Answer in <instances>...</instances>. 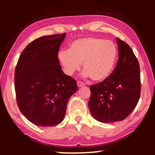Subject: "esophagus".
I'll return each instance as SVG.
<instances>
[{
  "mask_svg": "<svg viewBox=\"0 0 155 155\" xmlns=\"http://www.w3.org/2000/svg\"><path fill=\"white\" fill-rule=\"evenodd\" d=\"M85 85V83L81 82V81H78L77 82V86L78 87H82V86Z\"/></svg>",
  "mask_w": 155,
  "mask_h": 155,
  "instance_id": "esophagus-1",
  "label": "esophagus"
}]
</instances>
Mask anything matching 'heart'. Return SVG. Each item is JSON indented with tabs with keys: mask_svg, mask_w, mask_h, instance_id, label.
Instances as JSON below:
<instances>
[{
	"mask_svg": "<svg viewBox=\"0 0 155 155\" xmlns=\"http://www.w3.org/2000/svg\"><path fill=\"white\" fill-rule=\"evenodd\" d=\"M117 55V47L112 41L87 37L73 41L68 51L59 52L58 59L66 74L72 75L83 63L84 75L100 82L111 74Z\"/></svg>",
	"mask_w": 155,
	"mask_h": 155,
	"instance_id": "1",
	"label": "heart"
}]
</instances>
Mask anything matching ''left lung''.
Returning a JSON list of instances; mask_svg holds the SVG:
<instances>
[{"label": "left lung", "mask_w": 155, "mask_h": 155, "mask_svg": "<svg viewBox=\"0 0 155 155\" xmlns=\"http://www.w3.org/2000/svg\"><path fill=\"white\" fill-rule=\"evenodd\" d=\"M119 55L108 78L90 85L89 109L93 117L103 123L122 121L135 108L140 97V64L130 47L116 38Z\"/></svg>", "instance_id": "left-lung-1"}]
</instances>
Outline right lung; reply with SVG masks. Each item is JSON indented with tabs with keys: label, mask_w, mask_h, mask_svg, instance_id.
<instances>
[{
	"label": "right lung",
	"mask_w": 155,
	"mask_h": 155,
	"mask_svg": "<svg viewBox=\"0 0 155 155\" xmlns=\"http://www.w3.org/2000/svg\"><path fill=\"white\" fill-rule=\"evenodd\" d=\"M65 33L43 36L28 44L15 69L18 106L33 124L53 127L64 118L68 101L77 91V81L65 74L58 59Z\"/></svg>",
	"instance_id": "obj_1"
}]
</instances>
